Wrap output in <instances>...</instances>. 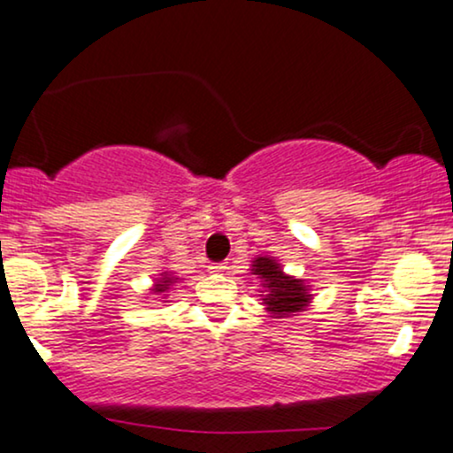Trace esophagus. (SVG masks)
Masks as SVG:
<instances>
[{
  "instance_id": "obj_1",
  "label": "esophagus",
  "mask_w": 453,
  "mask_h": 453,
  "mask_svg": "<svg viewBox=\"0 0 453 453\" xmlns=\"http://www.w3.org/2000/svg\"><path fill=\"white\" fill-rule=\"evenodd\" d=\"M227 268H230V266H227L226 262H217V265H211V266H208V271L215 273V275H223V273H226Z\"/></svg>"
}]
</instances>
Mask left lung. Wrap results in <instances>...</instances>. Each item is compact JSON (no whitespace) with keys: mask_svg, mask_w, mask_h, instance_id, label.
Segmentation results:
<instances>
[{"mask_svg":"<svg viewBox=\"0 0 453 453\" xmlns=\"http://www.w3.org/2000/svg\"><path fill=\"white\" fill-rule=\"evenodd\" d=\"M251 275H257V280L262 281L260 286L265 288V295H260L262 303L273 318L295 316L311 303L310 286L303 280L286 275L280 262L273 257H256L251 265Z\"/></svg>","mask_w":453,"mask_h":453,"instance_id":"1","label":"left lung"}]
</instances>
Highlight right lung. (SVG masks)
I'll return each instance as SVG.
<instances>
[{
    "instance_id": "1",
    "label": "right lung",
    "mask_w": 453,
    "mask_h": 453,
    "mask_svg": "<svg viewBox=\"0 0 453 453\" xmlns=\"http://www.w3.org/2000/svg\"><path fill=\"white\" fill-rule=\"evenodd\" d=\"M176 280H178V277H173L172 273H161V277L154 281L152 292H157V295H163V292L170 290V286H172V283H176Z\"/></svg>"
}]
</instances>
